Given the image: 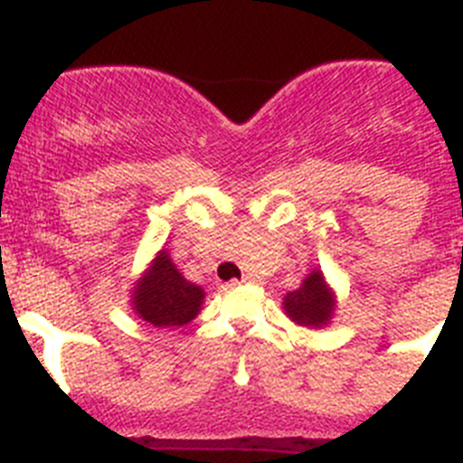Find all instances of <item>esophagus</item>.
Returning <instances> with one entry per match:
<instances>
[{"mask_svg":"<svg viewBox=\"0 0 463 463\" xmlns=\"http://www.w3.org/2000/svg\"><path fill=\"white\" fill-rule=\"evenodd\" d=\"M251 281H256V279H253L251 274H244V277H241L240 281H237V279H232V281L228 283V288H235V286H240V283H251Z\"/></svg>","mask_w":463,"mask_h":463,"instance_id":"obj_1","label":"esophagus"}]
</instances>
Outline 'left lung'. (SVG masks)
<instances>
[{
	"label": "left lung",
	"instance_id": "obj_1",
	"mask_svg": "<svg viewBox=\"0 0 463 463\" xmlns=\"http://www.w3.org/2000/svg\"><path fill=\"white\" fill-rule=\"evenodd\" d=\"M281 304L293 323L318 330V327H327L335 318L336 295L330 288V283L325 281V274L314 269L302 279L299 288L286 293Z\"/></svg>",
	"mask_w": 463,
	"mask_h": 463
}]
</instances>
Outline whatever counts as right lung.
I'll return each mask as SVG.
<instances>
[{"mask_svg":"<svg viewBox=\"0 0 463 463\" xmlns=\"http://www.w3.org/2000/svg\"><path fill=\"white\" fill-rule=\"evenodd\" d=\"M205 290L182 277L165 249L156 251L131 288V309L154 327H180L201 314Z\"/></svg>","mask_w":463,"mask_h":463,"instance_id":"right-lung-1","label":"right lung"}]
</instances>
